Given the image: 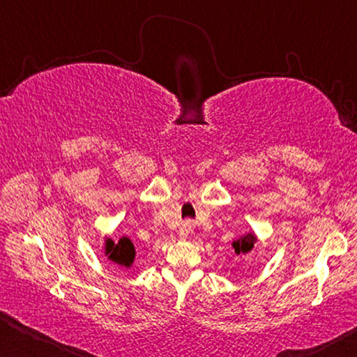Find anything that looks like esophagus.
<instances>
[{
  "label": "esophagus",
  "mask_w": 357,
  "mask_h": 357,
  "mask_svg": "<svg viewBox=\"0 0 357 357\" xmlns=\"http://www.w3.org/2000/svg\"><path fill=\"white\" fill-rule=\"evenodd\" d=\"M192 220H185L184 223H183V227H181V229H179V236H181V239H187L189 238V234H190V231H192Z\"/></svg>",
  "instance_id": "esophagus-1"
}]
</instances>
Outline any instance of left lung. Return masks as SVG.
I'll return each mask as SVG.
<instances>
[{
  "label": "left lung",
  "mask_w": 357,
  "mask_h": 357,
  "mask_svg": "<svg viewBox=\"0 0 357 357\" xmlns=\"http://www.w3.org/2000/svg\"><path fill=\"white\" fill-rule=\"evenodd\" d=\"M255 243H257V238L253 236V233H249V234H245V236H243L241 239L234 241L233 249H234V252H236V255H239V253H243V255H247V253L253 250V247H255Z\"/></svg>",
  "instance_id": "1"
}]
</instances>
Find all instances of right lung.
<instances>
[{
    "mask_svg": "<svg viewBox=\"0 0 357 357\" xmlns=\"http://www.w3.org/2000/svg\"><path fill=\"white\" fill-rule=\"evenodd\" d=\"M105 253L108 255V258L112 259V261L118 263L121 266H126V268H129L132 261H134L135 249H134V244L130 243L129 238H121L118 244L113 243L112 239H107Z\"/></svg>",
    "mask_w": 357,
    "mask_h": 357,
    "instance_id": "obj_1",
    "label": "right lung"
}]
</instances>
